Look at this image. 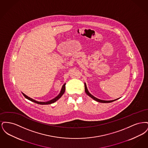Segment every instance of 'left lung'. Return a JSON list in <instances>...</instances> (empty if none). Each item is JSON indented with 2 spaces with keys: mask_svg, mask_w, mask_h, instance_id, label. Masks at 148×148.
I'll use <instances>...</instances> for the list:
<instances>
[{
  "mask_svg": "<svg viewBox=\"0 0 148 148\" xmlns=\"http://www.w3.org/2000/svg\"><path fill=\"white\" fill-rule=\"evenodd\" d=\"M85 92L86 93V94L87 95H88L90 97H91L92 99H93L94 100H96L97 101H98V102H100V103H111V102H113L114 101H115V100H117V99H115V100H100V99H99L97 98H95V97H94L93 95H92V94L89 92H88V89H87V87H86V84L85 83Z\"/></svg>",
  "mask_w": 148,
  "mask_h": 148,
  "instance_id": "1",
  "label": "left lung"
}]
</instances>
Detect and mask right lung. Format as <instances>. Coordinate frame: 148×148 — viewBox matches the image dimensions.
Listing matches in <instances>:
<instances>
[{"label": "right lung", "mask_w": 148, "mask_h": 148, "mask_svg": "<svg viewBox=\"0 0 148 148\" xmlns=\"http://www.w3.org/2000/svg\"><path fill=\"white\" fill-rule=\"evenodd\" d=\"M65 84H64L63 85L62 88V90H61V91H60V94H59L55 98L53 99H52V100H50V101H47V102H40V101H36V100H34V99H33L29 98V97H28V96H27L25 94H24V93H23V92H22V94H23V95L25 97V98L28 99L29 100H30V101H33V102H34V103H35L38 104H41V105H47V104H52V103H54V102H56V101H57L60 98V97L63 95V94L64 93V92H65Z\"/></svg>", "instance_id": "1"}]
</instances>
